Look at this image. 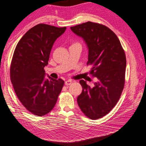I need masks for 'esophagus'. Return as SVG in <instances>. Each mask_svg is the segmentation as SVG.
<instances>
[{
  "label": "esophagus",
  "instance_id": "obj_1",
  "mask_svg": "<svg viewBox=\"0 0 146 146\" xmlns=\"http://www.w3.org/2000/svg\"><path fill=\"white\" fill-rule=\"evenodd\" d=\"M72 82L71 80H67V81H66L65 83H65L66 85H70L71 84V83H72Z\"/></svg>",
  "mask_w": 146,
  "mask_h": 146
}]
</instances>
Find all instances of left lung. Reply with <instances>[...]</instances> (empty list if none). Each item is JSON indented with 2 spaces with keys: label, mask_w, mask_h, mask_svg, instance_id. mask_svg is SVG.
<instances>
[{
  "label": "left lung",
  "mask_w": 146,
  "mask_h": 146,
  "mask_svg": "<svg viewBox=\"0 0 146 146\" xmlns=\"http://www.w3.org/2000/svg\"><path fill=\"white\" fill-rule=\"evenodd\" d=\"M70 29L87 44L90 74L98 79L92 88L80 81L83 90L77 98L78 106L88 118L97 120L108 114L120 99L125 84V52L115 33L101 24L89 21Z\"/></svg>",
  "instance_id": "8db88e82"
}]
</instances>
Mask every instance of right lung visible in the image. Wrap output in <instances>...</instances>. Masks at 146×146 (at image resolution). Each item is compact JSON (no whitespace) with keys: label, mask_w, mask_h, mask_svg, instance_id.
I'll return each mask as SVG.
<instances>
[{"label":"right lung","mask_w":146,"mask_h":146,"mask_svg":"<svg viewBox=\"0 0 146 146\" xmlns=\"http://www.w3.org/2000/svg\"><path fill=\"white\" fill-rule=\"evenodd\" d=\"M66 27L39 24L26 32L17 44L10 66V78L17 96L31 113L43 116L56 105L64 85L61 79L48 76L44 68L56 40Z\"/></svg>","instance_id":"add662e5"}]
</instances>
